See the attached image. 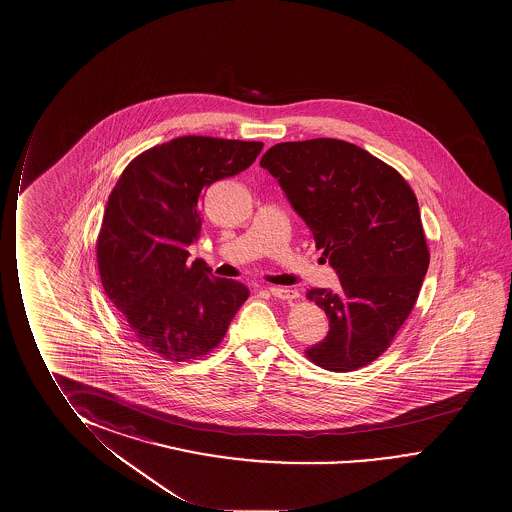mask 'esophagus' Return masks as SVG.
Listing matches in <instances>:
<instances>
[{"mask_svg": "<svg viewBox=\"0 0 512 512\" xmlns=\"http://www.w3.org/2000/svg\"><path fill=\"white\" fill-rule=\"evenodd\" d=\"M274 297L283 298V300H293L298 297L297 290H288V288H277V286H268L267 288Z\"/></svg>", "mask_w": 512, "mask_h": 512, "instance_id": "esophagus-1", "label": "esophagus"}]
</instances>
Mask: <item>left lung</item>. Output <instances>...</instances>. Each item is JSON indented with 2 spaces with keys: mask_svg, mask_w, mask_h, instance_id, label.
<instances>
[{
  "mask_svg": "<svg viewBox=\"0 0 512 512\" xmlns=\"http://www.w3.org/2000/svg\"><path fill=\"white\" fill-rule=\"evenodd\" d=\"M341 290L307 291L328 318V334L307 348L316 366L348 373L389 348L419 297L429 251L419 203L405 178L341 139L272 146L261 157Z\"/></svg>",
  "mask_w": 512,
  "mask_h": 512,
  "instance_id": "1",
  "label": "left lung"
}]
</instances>
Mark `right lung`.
<instances>
[{"mask_svg": "<svg viewBox=\"0 0 512 512\" xmlns=\"http://www.w3.org/2000/svg\"><path fill=\"white\" fill-rule=\"evenodd\" d=\"M260 141L184 136L153 146L125 168L107 199L97 240L100 281L132 336L162 359L214 350L249 290L187 265L201 231L206 187L249 168Z\"/></svg>", "mask_w": 512, "mask_h": 512, "instance_id": "right-lung-1", "label": "right lung"}]
</instances>
